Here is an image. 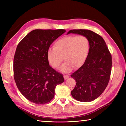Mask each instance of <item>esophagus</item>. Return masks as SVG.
Returning <instances> with one entry per match:
<instances>
[{"label": "esophagus", "instance_id": "1", "mask_svg": "<svg viewBox=\"0 0 126 126\" xmlns=\"http://www.w3.org/2000/svg\"><path fill=\"white\" fill-rule=\"evenodd\" d=\"M63 77H64V79L66 80L69 78V75H68V74H65V75L63 76Z\"/></svg>", "mask_w": 126, "mask_h": 126}]
</instances>
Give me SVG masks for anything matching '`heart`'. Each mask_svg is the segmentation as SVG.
Segmentation results:
<instances>
[{
    "label": "heart",
    "mask_w": 126,
    "mask_h": 126,
    "mask_svg": "<svg viewBox=\"0 0 126 126\" xmlns=\"http://www.w3.org/2000/svg\"><path fill=\"white\" fill-rule=\"evenodd\" d=\"M54 48L48 51L47 57L50 65L58 69L64 60L61 71L68 73L73 67H82L88 57L90 50V42L84 35H68L61 38L54 43Z\"/></svg>",
    "instance_id": "1"
}]
</instances>
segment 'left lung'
Listing matches in <instances>:
<instances>
[{
  "mask_svg": "<svg viewBox=\"0 0 126 126\" xmlns=\"http://www.w3.org/2000/svg\"><path fill=\"white\" fill-rule=\"evenodd\" d=\"M70 33L86 36L90 42V50L86 61L71 76L76 81L71 94L78 101L88 102L97 98L109 82L112 68V56L101 35L86 29H73Z\"/></svg>",
  "mask_w": 126,
  "mask_h": 126,
  "instance_id": "left-lung-1",
  "label": "left lung"
}]
</instances>
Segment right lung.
<instances>
[{"mask_svg":"<svg viewBox=\"0 0 126 126\" xmlns=\"http://www.w3.org/2000/svg\"><path fill=\"white\" fill-rule=\"evenodd\" d=\"M65 32L64 29H35L17 46L13 62L14 78L20 93L34 103L49 102L54 97L57 85L64 78L49 65L50 44Z\"/></svg>","mask_w":126,"mask_h":126,"instance_id":"1","label":"right lung"}]
</instances>
